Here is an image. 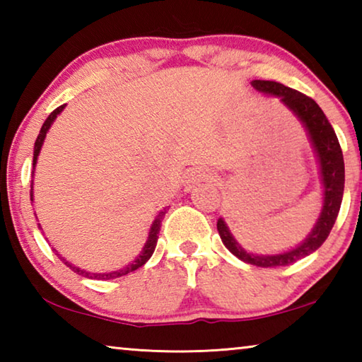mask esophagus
Instances as JSON below:
<instances>
[{
	"instance_id": "34e87169",
	"label": "esophagus",
	"mask_w": 362,
	"mask_h": 362,
	"mask_svg": "<svg viewBox=\"0 0 362 362\" xmlns=\"http://www.w3.org/2000/svg\"><path fill=\"white\" fill-rule=\"evenodd\" d=\"M212 175L207 169L204 168H194L189 170V174L185 180V189H192L194 185H198L199 182H207L211 180Z\"/></svg>"
}]
</instances>
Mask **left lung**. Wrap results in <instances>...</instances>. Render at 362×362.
Here are the masks:
<instances>
[{
    "label": "left lung",
    "instance_id": "1",
    "mask_svg": "<svg viewBox=\"0 0 362 362\" xmlns=\"http://www.w3.org/2000/svg\"><path fill=\"white\" fill-rule=\"evenodd\" d=\"M255 90L272 97H279V100L297 116L308 134L310 142L313 145L316 153L317 163H320V174L322 182V209L317 217L313 230L310 235L291 250L281 254L260 255L244 250L240 243L231 235L228 225L220 217L217 220V230L220 240L225 244V247L230 250L238 259L255 267H286L291 263H296L303 257L313 254L321 244L327 240L330 230L337 220L340 211L343 188H345V164H343V155L339 144V139L335 136L334 127L330 126L320 105L305 94L293 90L287 86L276 81H263V79H254L252 83Z\"/></svg>",
    "mask_w": 362,
    "mask_h": 362
}]
</instances>
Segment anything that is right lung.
<instances>
[{
	"label": "right lung",
	"mask_w": 362,
	"mask_h": 362,
	"mask_svg": "<svg viewBox=\"0 0 362 362\" xmlns=\"http://www.w3.org/2000/svg\"><path fill=\"white\" fill-rule=\"evenodd\" d=\"M65 105H60L59 108L54 110V112L47 116V119L45 121V124H42L41 131L38 134V137H36V142H35V148H33V173L35 174V166H36V161H38V156H40V151H41V146L42 144H45V139H46V134L47 131L51 129L52 122L54 119L57 118V115H60L64 112ZM32 192H30V199L33 201V180H32ZM169 211V207H164L163 211L158 212V216L155 217V220H153V223L150 226V231H148V238H146V243L145 246L142 249V252H140L136 259H134L129 265L122 267L119 269H116V272H108V273H90V272H86V269L79 268L76 265H73V263H70L66 259H64L62 255H60L56 249H52L54 252H56V255L59 257L60 260H62L66 267H69L71 272H75L76 274H79V276H84V278H89V279H100V281H107V279H115V278H119V276H124V274L131 273V272H136L137 268H140L142 265H145L146 262L150 260V257L153 255V252H155V247H156V243H158V235H159V230H161V222L164 216H166V212ZM36 216V214H35ZM38 228L42 231L41 225L38 223Z\"/></svg>",
	"instance_id": "1"
}]
</instances>
